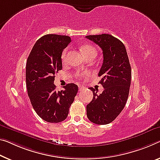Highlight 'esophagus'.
Returning <instances> with one entry per match:
<instances>
[{
  "mask_svg": "<svg viewBox=\"0 0 160 160\" xmlns=\"http://www.w3.org/2000/svg\"><path fill=\"white\" fill-rule=\"evenodd\" d=\"M78 88H79V91H80V92H82V90H84V89H85L86 87H81V86H80V87H78Z\"/></svg>",
  "mask_w": 160,
  "mask_h": 160,
  "instance_id": "1",
  "label": "esophagus"
}]
</instances>
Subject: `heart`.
<instances>
[{
  "label": "heart",
  "instance_id": "obj_1",
  "mask_svg": "<svg viewBox=\"0 0 160 160\" xmlns=\"http://www.w3.org/2000/svg\"><path fill=\"white\" fill-rule=\"evenodd\" d=\"M81 51L83 53V54L84 55L86 58L89 57V56H97V50L96 48L92 46L90 44H84V45L82 46L81 47ZM67 53H68V49L65 48L64 50L62 51V53H61V59L63 61H65L66 59V57H67Z\"/></svg>",
  "mask_w": 160,
  "mask_h": 160
}]
</instances>
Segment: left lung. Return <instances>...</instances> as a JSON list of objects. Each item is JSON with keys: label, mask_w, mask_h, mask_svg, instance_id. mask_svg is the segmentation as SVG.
<instances>
[{"label": "left lung", "mask_w": 160, "mask_h": 160, "mask_svg": "<svg viewBox=\"0 0 160 160\" xmlns=\"http://www.w3.org/2000/svg\"><path fill=\"white\" fill-rule=\"evenodd\" d=\"M100 46L103 52V63L98 76L104 91L99 95L96 88L93 99L87 106V115L97 124H107L116 119L124 109L128 99L132 70L125 46L121 41L110 34L87 36Z\"/></svg>", "instance_id": "1"}]
</instances>
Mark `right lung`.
<instances>
[{"mask_svg":"<svg viewBox=\"0 0 160 160\" xmlns=\"http://www.w3.org/2000/svg\"><path fill=\"white\" fill-rule=\"evenodd\" d=\"M68 36L47 34L34 44L26 62L28 94L33 109L44 121L58 123L65 120L78 92L71 83L56 91L55 73L62 69L61 53L71 42Z\"/></svg>","mask_w":160,"mask_h":160,"instance_id":"1","label":"right lung"}]
</instances>
